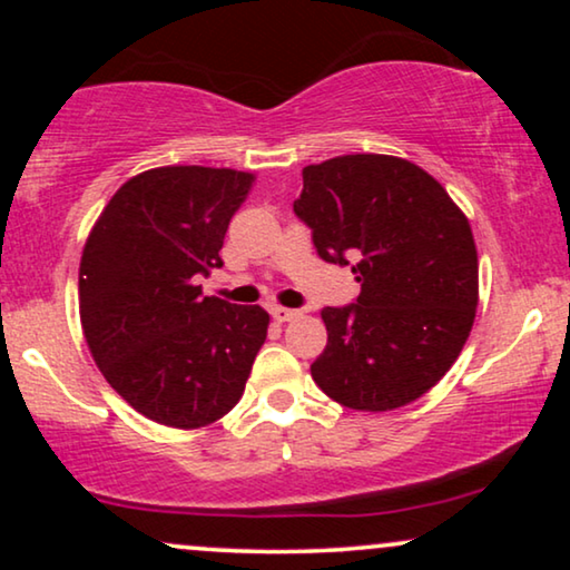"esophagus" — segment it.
Here are the masks:
<instances>
[{
    "instance_id": "34e87169",
    "label": "esophagus",
    "mask_w": 570,
    "mask_h": 570,
    "mask_svg": "<svg viewBox=\"0 0 570 570\" xmlns=\"http://www.w3.org/2000/svg\"><path fill=\"white\" fill-rule=\"evenodd\" d=\"M269 314H272V318H275V322L285 324V322H293V318H298V316H301V311H295V308H283V306H272V308H269Z\"/></svg>"
}]
</instances>
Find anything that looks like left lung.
<instances>
[{"instance_id": "1", "label": "left lung", "mask_w": 570, "mask_h": 570, "mask_svg": "<svg viewBox=\"0 0 570 570\" xmlns=\"http://www.w3.org/2000/svg\"><path fill=\"white\" fill-rule=\"evenodd\" d=\"M324 262L355 272L361 295L326 306L318 389L353 410H396L441 381L478 308V252L446 189L392 155H342L303 168L293 205Z\"/></svg>"}]
</instances>
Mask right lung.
Instances as JSON below:
<instances>
[{"instance_id":"right-lung-1","label":"right lung","mask_w":570,"mask_h":570,"mask_svg":"<svg viewBox=\"0 0 570 570\" xmlns=\"http://www.w3.org/2000/svg\"><path fill=\"white\" fill-rule=\"evenodd\" d=\"M254 176L168 166L114 194L80 262V318L100 373L137 412L202 428L236 407L267 340V311L202 293L223 267Z\"/></svg>"}]
</instances>
